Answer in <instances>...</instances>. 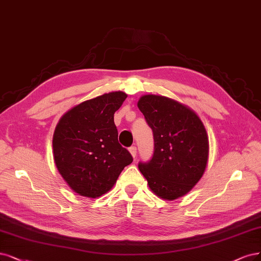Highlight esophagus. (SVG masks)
Wrapping results in <instances>:
<instances>
[{
  "label": "esophagus",
  "instance_id": "obj_1",
  "mask_svg": "<svg viewBox=\"0 0 261 261\" xmlns=\"http://www.w3.org/2000/svg\"><path fill=\"white\" fill-rule=\"evenodd\" d=\"M129 152H130V154L133 155V158H136V154H137V148L136 147H134V146H132V147H129Z\"/></svg>",
  "mask_w": 261,
  "mask_h": 261
}]
</instances>
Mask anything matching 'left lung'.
Masks as SVG:
<instances>
[{"label":"left lung","mask_w":261,"mask_h":261,"mask_svg":"<svg viewBox=\"0 0 261 261\" xmlns=\"http://www.w3.org/2000/svg\"><path fill=\"white\" fill-rule=\"evenodd\" d=\"M153 132L154 152L138 164L149 188L161 199L176 200L202 178L208 161V137L190 108L170 98L145 95L137 103Z\"/></svg>","instance_id":"left-lung-1"}]
</instances>
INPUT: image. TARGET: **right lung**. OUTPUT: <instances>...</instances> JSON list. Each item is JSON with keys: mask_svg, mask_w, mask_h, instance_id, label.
Here are the masks:
<instances>
[{"mask_svg": "<svg viewBox=\"0 0 261 261\" xmlns=\"http://www.w3.org/2000/svg\"><path fill=\"white\" fill-rule=\"evenodd\" d=\"M123 92L81 102L61 116L53 136V155L59 174L79 195L99 197L133 162L118 141L114 112L126 99Z\"/></svg>", "mask_w": 261, "mask_h": 261, "instance_id": "obj_1", "label": "right lung"}]
</instances>
